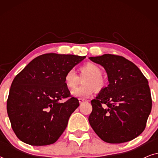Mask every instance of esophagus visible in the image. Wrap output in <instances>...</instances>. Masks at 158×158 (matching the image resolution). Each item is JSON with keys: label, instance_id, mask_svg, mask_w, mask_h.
<instances>
[{"label": "esophagus", "instance_id": "34e87169", "mask_svg": "<svg viewBox=\"0 0 158 158\" xmlns=\"http://www.w3.org/2000/svg\"><path fill=\"white\" fill-rule=\"evenodd\" d=\"M78 100H79V103H83V102H85V101H87L85 100V99H84V98H79Z\"/></svg>", "mask_w": 158, "mask_h": 158}]
</instances>
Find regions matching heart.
Listing matches in <instances>:
<instances>
[{"mask_svg":"<svg viewBox=\"0 0 158 158\" xmlns=\"http://www.w3.org/2000/svg\"><path fill=\"white\" fill-rule=\"evenodd\" d=\"M78 76L73 70H70L65 73L64 81L68 88H73L80 82V77L84 78L82 81L83 85L75 88L71 92L73 96L78 98H87L91 96L94 90L100 93L106 87V82L102 77V70L98 65L93 62H87L79 68Z\"/></svg>","mask_w":158,"mask_h":158,"instance_id":"b5f03b06","label":"heart"}]
</instances>
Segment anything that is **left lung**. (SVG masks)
I'll return each mask as SVG.
<instances>
[{
    "mask_svg": "<svg viewBox=\"0 0 158 158\" xmlns=\"http://www.w3.org/2000/svg\"><path fill=\"white\" fill-rule=\"evenodd\" d=\"M89 59L104 68L109 83L90 101V126L108 143L134 139L144 130L152 109L148 80L133 62L122 56L105 54Z\"/></svg>",
    "mask_w": 158,
    "mask_h": 158,
    "instance_id": "obj_1",
    "label": "left lung"
}]
</instances>
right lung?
<instances>
[{
  "instance_id": "obj_1",
  "label": "right lung",
  "mask_w": 158,
  "mask_h": 158,
  "mask_svg": "<svg viewBox=\"0 0 158 158\" xmlns=\"http://www.w3.org/2000/svg\"><path fill=\"white\" fill-rule=\"evenodd\" d=\"M85 56L44 54L15 77L7 100V113L15 135L34 146L55 143L79 106L64 81L68 70ZM67 99L64 102H60Z\"/></svg>"
}]
</instances>
